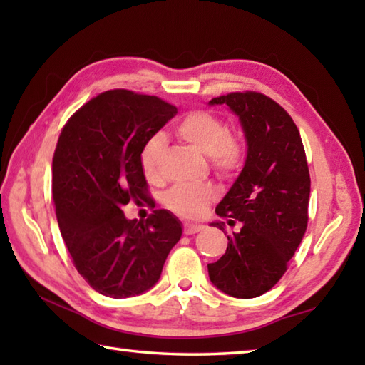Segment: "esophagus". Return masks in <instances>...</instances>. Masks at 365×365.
I'll return each instance as SVG.
<instances>
[{
	"mask_svg": "<svg viewBox=\"0 0 365 365\" xmlns=\"http://www.w3.org/2000/svg\"><path fill=\"white\" fill-rule=\"evenodd\" d=\"M204 229L202 224H195V222H185L183 224V232L187 235H192V234H197V232H200Z\"/></svg>",
	"mask_w": 365,
	"mask_h": 365,
	"instance_id": "34e87169",
	"label": "esophagus"
}]
</instances>
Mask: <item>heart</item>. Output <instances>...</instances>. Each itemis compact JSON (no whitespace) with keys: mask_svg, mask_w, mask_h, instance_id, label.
Wrapping results in <instances>:
<instances>
[{"mask_svg":"<svg viewBox=\"0 0 365 365\" xmlns=\"http://www.w3.org/2000/svg\"><path fill=\"white\" fill-rule=\"evenodd\" d=\"M175 133L182 141L207 155L212 166L221 174H232L242 165V143L229 133L227 125L218 115L208 111H192L178 122ZM163 147L165 138L161 135L152 136L143 145L139 163L147 180L157 182L160 178ZM215 197L216 190L213 187H175L166 195L165 204L177 215L195 218L205 212L207 204Z\"/></svg>","mask_w":365,"mask_h":365,"instance_id":"obj_1","label":"heart"}]
</instances>
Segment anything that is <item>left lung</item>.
I'll list each match as a JSON object with an SVG mask.
<instances>
[{
	"instance_id": "left-lung-1",
	"label": "left lung",
	"mask_w": 365,
	"mask_h": 365,
	"mask_svg": "<svg viewBox=\"0 0 365 365\" xmlns=\"http://www.w3.org/2000/svg\"><path fill=\"white\" fill-rule=\"evenodd\" d=\"M226 103L242 125L246 160L216 215L242 227L227 235L222 257L208 263L212 284L229 297H260L284 276L307 227L311 177L294 122L281 105L259 92H232ZM210 226L226 234V224Z\"/></svg>"
}]
</instances>
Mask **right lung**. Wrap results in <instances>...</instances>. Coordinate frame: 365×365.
<instances>
[{"label": "right lung", "mask_w": 365, "mask_h": 365, "mask_svg": "<svg viewBox=\"0 0 365 365\" xmlns=\"http://www.w3.org/2000/svg\"><path fill=\"white\" fill-rule=\"evenodd\" d=\"M177 114L155 96L106 91L76 111L53 157L56 218L78 273L110 298L141 294L158 282L182 222L169 210L127 220L130 200L147 202L143 145Z\"/></svg>", "instance_id": "obj_1"}]
</instances>
